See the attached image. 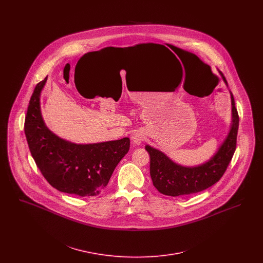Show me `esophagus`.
Wrapping results in <instances>:
<instances>
[{
	"instance_id": "obj_1",
	"label": "esophagus",
	"mask_w": 263,
	"mask_h": 263,
	"mask_svg": "<svg viewBox=\"0 0 263 263\" xmlns=\"http://www.w3.org/2000/svg\"><path fill=\"white\" fill-rule=\"evenodd\" d=\"M132 139H133V142H134L135 144H140V143L144 140V137H143L142 134L136 133V134H134V136L132 137Z\"/></svg>"
}]
</instances>
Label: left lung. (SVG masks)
<instances>
[{
  "label": "left lung",
  "mask_w": 263,
  "mask_h": 263,
  "mask_svg": "<svg viewBox=\"0 0 263 263\" xmlns=\"http://www.w3.org/2000/svg\"><path fill=\"white\" fill-rule=\"evenodd\" d=\"M221 75L226 82L225 77L222 73ZM232 105L233 124L230 133L216 155L202 165L180 166L172 162L162 152L146 146V150L150 154L151 178L159 192L174 197L193 194L212 186L221 179L237 147L239 117L233 96Z\"/></svg>",
  "instance_id": "obj_1"
}]
</instances>
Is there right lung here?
<instances>
[{
	"label": "right lung",
	"mask_w": 263,
	"mask_h": 263,
	"mask_svg": "<svg viewBox=\"0 0 263 263\" xmlns=\"http://www.w3.org/2000/svg\"><path fill=\"white\" fill-rule=\"evenodd\" d=\"M46 79L34 88L25 116V137L31 156L51 186L81 197L98 195L128 153L130 140L77 145L57 137L40 113L39 96Z\"/></svg>",
	"instance_id": "obj_1"
}]
</instances>
